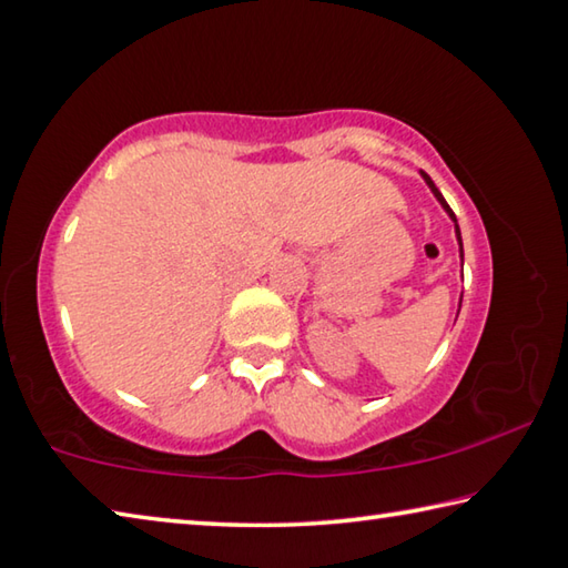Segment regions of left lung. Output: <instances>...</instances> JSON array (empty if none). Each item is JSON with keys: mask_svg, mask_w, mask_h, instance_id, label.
<instances>
[{"mask_svg": "<svg viewBox=\"0 0 568 568\" xmlns=\"http://www.w3.org/2000/svg\"><path fill=\"white\" fill-rule=\"evenodd\" d=\"M423 178H426V182H428V187H430V190H434V195L438 197V203L446 207V213H448L450 217H454V220H456V215H454V210H450V207H448V203H446V200H444V195H440V192H438V187L434 185V180H430V178L426 175V172H423ZM456 235H458V243H460V230H458V225H456ZM460 257H464V243H460Z\"/></svg>", "mask_w": 568, "mask_h": 568, "instance_id": "left-lung-1", "label": "left lung"}]
</instances>
